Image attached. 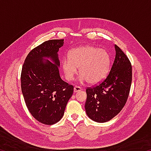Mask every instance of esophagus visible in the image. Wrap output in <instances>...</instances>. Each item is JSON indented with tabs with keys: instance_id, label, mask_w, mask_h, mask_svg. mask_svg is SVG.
<instances>
[{
	"instance_id": "esophagus-1",
	"label": "esophagus",
	"mask_w": 151,
	"mask_h": 151,
	"mask_svg": "<svg viewBox=\"0 0 151 151\" xmlns=\"http://www.w3.org/2000/svg\"><path fill=\"white\" fill-rule=\"evenodd\" d=\"M81 90H82V88L81 87H79V86H75V87H74V93H77V92L81 91Z\"/></svg>"
}]
</instances>
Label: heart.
<instances>
[{"label":"heart","instance_id":"obj_1","mask_svg":"<svg viewBox=\"0 0 151 151\" xmlns=\"http://www.w3.org/2000/svg\"><path fill=\"white\" fill-rule=\"evenodd\" d=\"M110 63V56L105 50L85 45L71 50L68 58L63 60L62 68L68 81L73 80L79 68L80 81H87L91 85H95L105 78Z\"/></svg>","mask_w":151,"mask_h":151}]
</instances>
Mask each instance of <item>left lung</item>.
I'll return each instance as SVG.
<instances>
[{
    "label": "left lung",
    "mask_w": 151,
    "mask_h": 151,
    "mask_svg": "<svg viewBox=\"0 0 151 151\" xmlns=\"http://www.w3.org/2000/svg\"><path fill=\"white\" fill-rule=\"evenodd\" d=\"M116 55L106 78L86 92L85 111L87 116L97 122L109 121L117 115L126 104L132 82V66L118 46Z\"/></svg>",
    "instance_id": "left-lung-1"
}]
</instances>
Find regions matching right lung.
Instances as JSON below:
<instances>
[{
	"label": "right lung",
	"instance_id": "right-lung-1",
	"mask_svg": "<svg viewBox=\"0 0 151 151\" xmlns=\"http://www.w3.org/2000/svg\"><path fill=\"white\" fill-rule=\"evenodd\" d=\"M64 39L49 40L32 49L22 68L21 90L30 114L42 124L62 119L73 86L61 79L58 52Z\"/></svg>",
	"mask_w": 151,
	"mask_h": 151
}]
</instances>
